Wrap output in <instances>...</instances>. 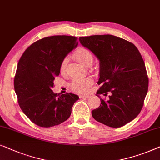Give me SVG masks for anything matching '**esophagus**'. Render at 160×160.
<instances>
[{"label": "esophagus", "mask_w": 160, "mask_h": 160, "mask_svg": "<svg viewBox=\"0 0 160 160\" xmlns=\"http://www.w3.org/2000/svg\"><path fill=\"white\" fill-rule=\"evenodd\" d=\"M90 96L89 94H83V95H80L81 98H82V97H84V98H89Z\"/></svg>", "instance_id": "esophagus-1"}]
</instances>
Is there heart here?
I'll return each instance as SVG.
<instances>
[{
  "mask_svg": "<svg viewBox=\"0 0 160 160\" xmlns=\"http://www.w3.org/2000/svg\"><path fill=\"white\" fill-rule=\"evenodd\" d=\"M74 57L84 66H91L92 64L93 63V55L90 50L86 49V48H78L74 53ZM67 63H68V58H65L62 60L61 65H60V71L61 73H63L66 71ZM91 84L92 81L89 78H84V79L76 78L71 83V88L76 92L83 93V92H87V89Z\"/></svg>",
  "mask_w": 160,
  "mask_h": 160,
  "instance_id": "1",
  "label": "heart"
}]
</instances>
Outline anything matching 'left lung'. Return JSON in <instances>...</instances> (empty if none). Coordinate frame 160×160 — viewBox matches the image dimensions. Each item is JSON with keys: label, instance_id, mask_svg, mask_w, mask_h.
Listing matches in <instances>:
<instances>
[{"label": "left lung", "instance_id": "left-lung-1", "mask_svg": "<svg viewBox=\"0 0 160 160\" xmlns=\"http://www.w3.org/2000/svg\"><path fill=\"white\" fill-rule=\"evenodd\" d=\"M80 43L99 60L100 85L97 92L108 96L100 99L92 117L112 128H120L139 114L148 92L149 78L144 61L133 43L110 34L79 38Z\"/></svg>", "mask_w": 160, "mask_h": 160}]
</instances>
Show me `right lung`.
Returning <instances> with one entry per match:
<instances>
[{
    "label": "right lung",
    "mask_w": 160,
    "mask_h": 160,
    "mask_svg": "<svg viewBox=\"0 0 160 160\" xmlns=\"http://www.w3.org/2000/svg\"><path fill=\"white\" fill-rule=\"evenodd\" d=\"M77 38L55 35L32 44L19 59L14 89L23 112L34 124L44 128L57 126L70 117L78 96L52 92L55 77L62 60L77 47Z\"/></svg>",
    "instance_id": "right-lung-1"
}]
</instances>
